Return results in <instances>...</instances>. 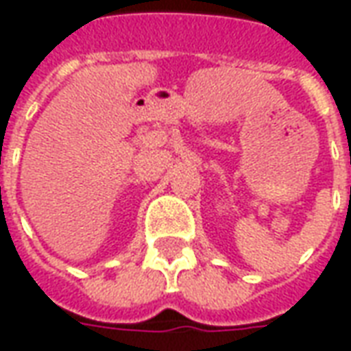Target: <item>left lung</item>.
I'll return each instance as SVG.
<instances>
[{"mask_svg": "<svg viewBox=\"0 0 351 351\" xmlns=\"http://www.w3.org/2000/svg\"><path fill=\"white\" fill-rule=\"evenodd\" d=\"M350 190H351V188H350Z\"/></svg>", "mask_w": 351, "mask_h": 351, "instance_id": "8db88e82", "label": "left lung"}]
</instances>
